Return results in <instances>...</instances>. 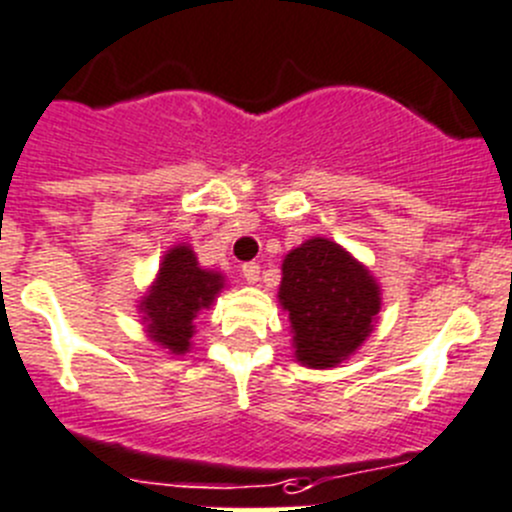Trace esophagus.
<instances>
[{
  "instance_id": "1",
  "label": "esophagus",
  "mask_w": 512,
  "mask_h": 512,
  "mask_svg": "<svg viewBox=\"0 0 512 512\" xmlns=\"http://www.w3.org/2000/svg\"><path fill=\"white\" fill-rule=\"evenodd\" d=\"M242 278L250 285H255L257 280H260V265H257V262H245V265H242Z\"/></svg>"
}]
</instances>
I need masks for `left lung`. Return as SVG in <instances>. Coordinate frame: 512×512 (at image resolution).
<instances>
[{
  "label": "left lung",
  "instance_id": "8db88e82",
  "mask_svg": "<svg viewBox=\"0 0 512 512\" xmlns=\"http://www.w3.org/2000/svg\"><path fill=\"white\" fill-rule=\"evenodd\" d=\"M280 270L278 300L300 366L333 369L364 346L381 310V285L364 262L328 237H310Z\"/></svg>",
  "mask_w": 512,
  "mask_h": 512
}]
</instances>
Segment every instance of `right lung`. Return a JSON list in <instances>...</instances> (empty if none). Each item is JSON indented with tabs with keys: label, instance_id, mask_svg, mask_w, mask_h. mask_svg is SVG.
<instances>
[{
	"label": "right lung",
	"instance_id": "add662e5",
	"mask_svg": "<svg viewBox=\"0 0 512 512\" xmlns=\"http://www.w3.org/2000/svg\"><path fill=\"white\" fill-rule=\"evenodd\" d=\"M224 288L222 272L199 265L197 252L186 242L166 250L154 283L136 305L148 341L174 356L189 353L191 336L197 333V315L212 308Z\"/></svg>",
	"mask_w": 512,
	"mask_h": 512
}]
</instances>
